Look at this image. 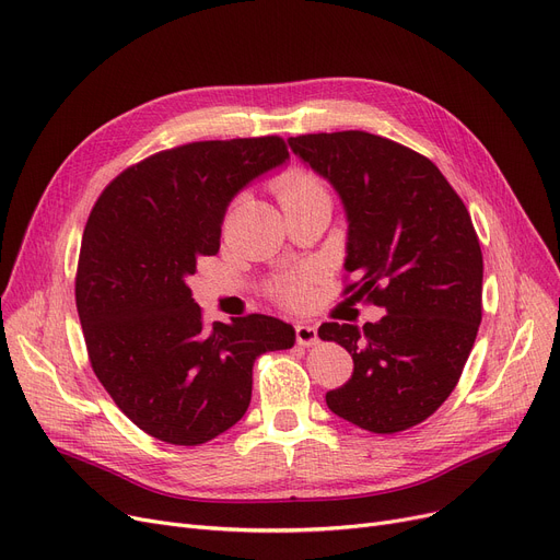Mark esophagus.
<instances>
[{
  "mask_svg": "<svg viewBox=\"0 0 560 560\" xmlns=\"http://www.w3.org/2000/svg\"><path fill=\"white\" fill-rule=\"evenodd\" d=\"M295 338H298V345L302 347H311V345H317V327L313 325H298L295 327Z\"/></svg>",
  "mask_w": 560,
  "mask_h": 560,
  "instance_id": "34e87169",
  "label": "esophagus"
}]
</instances>
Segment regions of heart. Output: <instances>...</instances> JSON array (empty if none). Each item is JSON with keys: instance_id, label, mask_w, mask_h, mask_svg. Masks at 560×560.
Masks as SVG:
<instances>
[{"instance_id": "heart-1", "label": "heart", "mask_w": 560, "mask_h": 560, "mask_svg": "<svg viewBox=\"0 0 560 560\" xmlns=\"http://www.w3.org/2000/svg\"><path fill=\"white\" fill-rule=\"evenodd\" d=\"M275 190H277L281 203L292 201V199H306V197H327V190H325V186H322L317 176L302 167L288 170L285 174H281L275 182ZM281 298L288 302H295L300 298V288H295V285L281 288Z\"/></svg>"}]
</instances>
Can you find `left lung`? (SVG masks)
<instances>
[{"label":"left lung","instance_id":"left-lung-1","mask_svg":"<svg viewBox=\"0 0 560 560\" xmlns=\"http://www.w3.org/2000/svg\"><path fill=\"white\" fill-rule=\"evenodd\" d=\"M334 186L347 215L345 292L386 308L378 322H325L354 372L327 406L372 433L433 416L456 388L481 325L483 256L463 199L427 156L368 131L288 138Z\"/></svg>","mask_w":560,"mask_h":560}]
</instances>
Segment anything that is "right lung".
Here are the masks:
<instances>
[{"mask_svg": "<svg viewBox=\"0 0 560 560\" xmlns=\"http://www.w3.org/2000/svg\"><path fill=\"white\" fill-rule=\"evenodd\" d=\"M285 161L279 136L174 147L115 176L85 222L74 295L88 357L117 408L163 443L195 447L231 429L254 361L295 345L270 315L206 327L186 283L218 254L231 199Z\"/></svg>", "mask_w": 560, "mask_h": 560, "instance_id": "obj_1", "label": "right lung"}]
</instances>
